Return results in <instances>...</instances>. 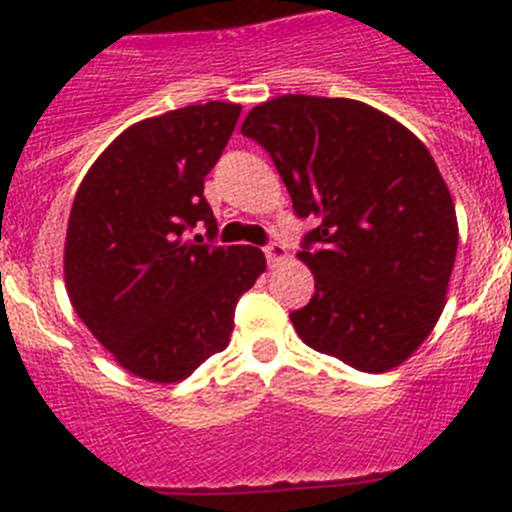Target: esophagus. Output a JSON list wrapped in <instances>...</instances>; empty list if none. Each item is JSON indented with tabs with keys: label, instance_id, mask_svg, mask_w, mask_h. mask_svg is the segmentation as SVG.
Here are the masks:
<instances>
[{
	"label": "esophagus",
	"instance_id": "34e87169",
	"mask_svg": "<svg viewBox=\"0 0 512 512\" xmlns=\"http://www.w3.org/2000/svg\"><path fill=\"white\" fill-rule=\"evenodd\" d=\"M265 257L272 267L280 265V262L287 257V247L282 245V242H270V245L265 247Z\"/></svg>",
	"mask_w": 512,
	"mask_h": 512
}]
</instances>
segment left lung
<instances>
[{
  "mask_svg": "<svg viewBox=\"0 0 512 512\" xmlns=\"http://www.w3.org/2000/svg\"><path fill=\"white\" fill-rule=\"evenodd\" d=\"M292 208L317 227L299 260L314 297L289 314L299 339L369 374L404 364L446 307L458 250L451 193L428 148L386 113L287 94L247 113Z\"/></svg>",
  "mask_w": 512,
  "mask_h": 512,
  "instance_id": "obj_1",
  "label": "left lung"
}]
</instances>
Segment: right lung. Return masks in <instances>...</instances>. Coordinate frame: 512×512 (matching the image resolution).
I'll use <instances>...</instances> for the list:
<instances>
[{
    "instance_id": "add662e5",
    "label": "right lung",
    "mask_w": 512,
    "mask_h": 512,
    "mask_svg": "<svg viewBox=\"0 0 512 512\" xmlns=\"http://www.w3.org/2000/svg\"><path fill=\"white\" fill-rule=\"evenodd\" d=\"M242 106L175 108L133 123L76 190L64 245L71 304L133 376L173 384L230 344L235 304L265 272L250 245H215L205 175ZM206 230L205 243L193 231Z\"/></svg>"
}]
</instances>
